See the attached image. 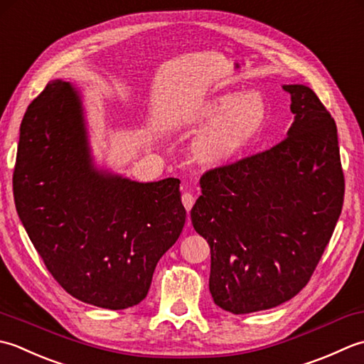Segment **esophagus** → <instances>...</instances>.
Instances as JSON below:
<instances>
[{"label":"esophagus","mask_w":364,"mask_h":364,"mask_svg":"<svg viewBox=\"0 0 364 364\" xmlns=\"http://www.w3.org/2000/svg\"><path fill=\"white\" fill-rule=\"evenodd\" d=\"M182 204H183L185 209H187V212H190L193 204H195V196H193L191 193H183V195H182ZM188 225H190V221H188Z\"/></svg>","instance_id":"1"}]
</instances>
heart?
Wrapping results in <instances>:
<instances>
[{
	"instance_id": "1",
	"label": "heart",
	"mask_w": 364,
	"mask_h": 364,
	"mask_svg": "<svg viewBox=\"0 0 364 364\" xmlns=\"http://www.w3.org/2000/svg\"><path fill=\"white\" fill-rule=\"evenodd\" d=\"M193 117L207 124L193 139V157L205 166L218 168L257 143L269 124L270 107L261 91H226L199 103Z\"/></svg>"
}]
</instances>
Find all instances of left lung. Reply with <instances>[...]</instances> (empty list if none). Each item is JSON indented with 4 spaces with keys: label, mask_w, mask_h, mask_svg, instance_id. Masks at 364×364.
<instances>
[{
    "label": "left lung",
    "mask_w": 364,
    "mask_h": 364,
    "mask_svg": "<svg viewBox=\"0 0 364 364\" xmlns=\"http://www.w3.org/2000/svg\"><path fill=\"white\" fill-rule=\"evenodd\" d=\"M292 125L272 149L201 177L191 223L210 247L215 305L250 314L306 286L344 201L338 129L313 89L284 85Z\"/></svg>",
    "instance_id": "obj_1"
}]
</instances>
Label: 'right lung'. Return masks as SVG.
<instances>
[{
    "label": "right lung",
    "mask_w": 364,
    "mask_h": 364,
    "mask_svg": "<svg viewBox=\"0 0 364 364\" xmlns=\"http://www.w3.org/2000/svg\"><path fill=\"white\" fill-rule=\"evenodd\" d=\"M179 183L95 165L69 81L51 80L26 109L12 179L17 213L48 272L81 301L125 309L144 299L187 218Z\"/></svg>",
    "instance_id": "add662e5"
}]
</instances>
